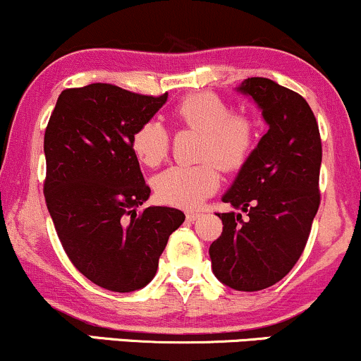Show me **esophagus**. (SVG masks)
Masks as SVG:
<instances>
[{
    "label": "esophagus",
    "instance_id": "1",
    "mask_svg": "<svg viewBox=\"0 0 361 361\" xmlns=\"http://www.w3.org/2000/svg\"><path fill=\"white\" fill-rule=\"evenodd\" d=\"M200 212H186V221L188 222H193L197 221V219H200Z\"/></svg>",
    "mask_w": 361,
    "mask_h": 361
}]
</instances>
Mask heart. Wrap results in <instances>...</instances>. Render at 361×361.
Returning a JSON list of instances; mask_svg holds the SVG:
<instances>
[{
	"instance_id": "heart-1",
	"label": "heart",
	"mask_w": 361,
	"mask_h": 361,
	"mask_svg": "<svg viewBox=\"0 0 361 361\" xmlns=\"http://www.w3.org/2000/svg\"><path fill=\"white\" fill-rule=\"evenodd\" d=\"M176 118L186 127L204 132L202 159L197 166L175 164L154 178V193L163 204L195 209L221 185L219 166L226 171L243 168L256 146L255 120L244 114H231L229 105L214 93H193L175 109ZM171 135L159 120H147L132 135L134 154L147 166L166 159ZM216 162L214 164L213 161Z\"/></svg>"
}]
</instances>
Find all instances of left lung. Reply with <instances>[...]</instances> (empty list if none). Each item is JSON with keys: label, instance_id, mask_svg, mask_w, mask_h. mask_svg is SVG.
<instances>
[{"label": "left lung", "instance_id": "8db88e82", "mask_svg": "<svg viewBox=\"0 0 361 361\" xmlns=\"http://www.w3.org/2000/svg\"><path fill=\"white\" fill-rule=\"evenodd\" d=\"M238 90L258 103L270 128L222 198L247 217L219 214L222 234L209 255L224 285L258 292L283 279L305 250L321 204L322 144L299 93L268 78H247Z\"/></svg>", "mask_w": 361, "mask_h": 361}]
</instances>
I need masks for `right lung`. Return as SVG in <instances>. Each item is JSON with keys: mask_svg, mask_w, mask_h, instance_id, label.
<instances>
[{"mask_svg": "<svg viewBox=\"0 0 361 361\" xmlns=\"http://www.w3.org/2000/svg\"><path fill=\"white\" fill-rule=\"evenodd\" d=\"M168 100L106 82L59 94L44 135L45 204L66 255L86 279L134 292L154 279L159 256L185 221L171 207H137L151 188L132 135Z\"/></svg>", "mask_w": 361, "mask_h": 361, "instance_id": "1", "label": "right lung"}]
</instances>
